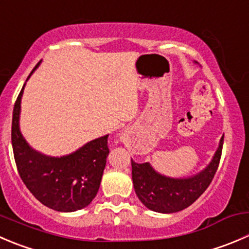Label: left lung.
<instances>
[{"label":"left lung","instance_id":"1","mask_svg":"<svg viewBox=\"0 0 249 249\" xmlns=\"http://www.w3.org/2000/svg\"><path fill=\"white\" fill-rule=\"evenodd\" d=\"M224 135L211 163L190 178H169L154 170L149 163L139 164L131 159L132 182L140 201L157 213H176L191 206L208 189L218 170L223 151Z\"/></svg>","mask_w":249,"mask_h":249}]
</instances>
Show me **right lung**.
<instances>
[{
  "instance_id": "obj_1",
  "label": "right lung",
  "mask_w": 249,
  "mask_h": 249,
  "mask_svg": "<svg viewBox=\"0 0 249 249\" xmlns=\"http://www.w3.org/2000/svg\"><path fill=\"white\" fill-rule=\"evenodd\" d=\"M24 88L25 84L16 101L12 119V147L20 178L37 201L53 211L68 213L85 208L100 189L109 153L108 135L88 142L67 156L50 157L35 151L19 129Z\"/></svg>"
}]
</instances>
